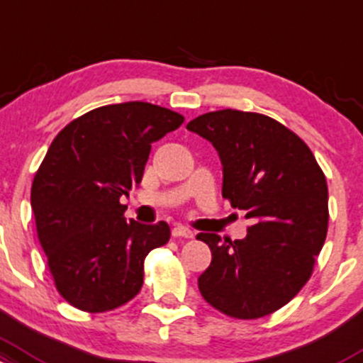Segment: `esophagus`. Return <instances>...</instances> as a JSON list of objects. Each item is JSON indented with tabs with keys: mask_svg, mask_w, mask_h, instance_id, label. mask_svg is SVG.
Segmentation results:
<instances>
[{
	"mask_svg": "<svg viewBox=\"0 0 363 363\" xmlns=\"http://www.w3.org/2000/svg\"><path fill=\"white\" fill-rule=\"evenodd\" d=\"M172 236L174 238H186V240H189V238H193V230L188 229V227L177 224L172 227Z\"/></svg>",
	"mask_w": 363,
	"mask_h": 363,
	"instance_id": "34e87169",
	"label": "esophagus"
}]
</instances>
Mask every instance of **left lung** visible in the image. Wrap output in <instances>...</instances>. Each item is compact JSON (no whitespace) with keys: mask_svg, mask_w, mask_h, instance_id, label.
<instances>
[{"mask_svg":"<svg viewBox=\"0 0 363 363\" xmlns=\"http://www.w3.org/2000/svg\"><path fill=\"white\" fill-rule=\"evenodd\" d=\"M222 162V196L253 225L245 240L200 233L212 264L198 277L201 296L234 318H258L291 301L312 276L328 236V182L293 130L253 111L218 110L191 121Z\"/></svg>","mask_w":363,"mask_h":363,"instance_id":"1","label":"left lung"}]
</instances>
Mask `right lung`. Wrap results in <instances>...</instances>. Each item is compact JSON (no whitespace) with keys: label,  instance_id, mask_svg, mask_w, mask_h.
<instances>
[{"label":"right lung","instance_id":"add662e5","mask_svg":"<svg viewBox=\"0 0 363 363\" xmlns=\"http://www.w3.org/2000/svg\"><path fill=\"white\" fill-rule=\"evenodd\" d=\"M182 122L151 103H117L72 121L51 143L30 206L55 286L75 308L108 312L141 289L146 255L169 241L170 227L127 222L121 198L141 182L151 145Z\"/></svg>","mask_w":363,"mask_h":363}]
</instances>
